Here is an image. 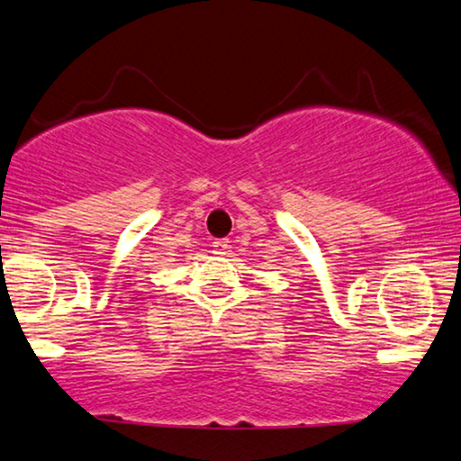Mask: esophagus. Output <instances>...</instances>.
<instances>
[{
  "label": "esophagus",
  "instance_id": "esophagus-1",
  "mask_svg": "<svg viewBox=\"0 0 461 461\" xmlns=\"http://www.w3.org/2000/svg\"><path fill=\"white\" fill-rule=\"evenodd\" d=\"M229 239H216V241H213V251H216V254H226V249H229Z\"/></svg>",
  "mask_w": 461,
  "mask_h": 461
}]
</instances>
